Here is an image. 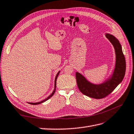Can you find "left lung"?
<instances>
[{"label":"left lung","instance_id":"left-lung-1","mask_svg":"<svg viewBox=\"0 0 134 134\" xmlns=\"http://www.w3.org/2000/svg\"><path fill=\"white\" fill-rule=\"evenodd\" d=\"M106 37L114 47L116 64L114 71L104 82L99 84H93L78 72H76V79L79 91L83 94L95 99L104 98L115 90L122 82L126 71V62L122 47L119 40L112 35L106 34Z\"/></svg>","mask_w":134,"mask_h":134}]
</instances>
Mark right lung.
Wrapping results in <instances>:
<instances>
[{"instance_id": "add662e5", "label": "right lung", "mask_w": 134, "mask_h": 134, "mask_svg": "<svg viewBox=\"0 0 134 134\" xmlns=\"http://www.w3.org/2000/svg\"><path fill=\"white\" fill-rule=\"evenodd\" d=\"M60 71H59L58 72V74H56V77H55V86H54V91L52 92V93H51V94L49 96H48L47 98H46L45 99H44V100H43L41 101V102H36V103H31V102H28V103H30V104H34V105H36V104H41V103H43V102H45V101H46V100H48V99H50V98H51V97L54 94V93H55V91H56V79H57L58 76V75H59V73H60Z\"/></svg>"}]
</instances>
